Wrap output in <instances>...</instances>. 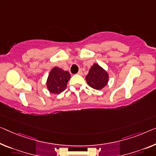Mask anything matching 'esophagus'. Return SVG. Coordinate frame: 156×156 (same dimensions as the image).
I'll list each match as a JSON object with an SVG mask.
<instances>
[{
  "label": "esophagus",
  "mask_w": 156,
  "mask_h": 156,
  "mask_svg": "<svg viewBox=\"0 0 156 156\" xmlns=\"http://www.w3.org/2000/svg\"><path fill=\"white\" fill-rule=\"evenodd\" d=\"M77 74H78V75H82V70H79V72H78V73H77Z\"/></svg>",
  "instance_id": "34e87169"
}]
</instances>
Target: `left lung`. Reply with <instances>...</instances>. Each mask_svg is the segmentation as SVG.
<instances>
[{"label":"left lung","instance_id":"8db88e82","mask_svg":"<svg viewBox=\"0 0 156 156\" xmlns=\"http://www.w3.org/2000/svg\"><path fill=\"white\" fill-rule=\"evenodd\" d=\"M86 80L90 87L96 90H100L108 83L109 75L102 67L95 63L86 75Z\"/></svg>","mask_w":156,"mask_h":156}]
</instances>
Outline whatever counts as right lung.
<instances>
[{"label":"right lung","instance_id":"add662e5","mask_svg":"<svg viewBox=\"0 0 156 156\" xmlns=\"http://www.w3.org/2000/svg\"><path fill=\"white\" fill-rule=\"evenodd\" d=\"M70 75L68 71L58 67H54L49 74L47 80V87L50 93L59 94L66 90Z\"/></svg>","mask_w":156,"mask_h":156}]
</instances>
